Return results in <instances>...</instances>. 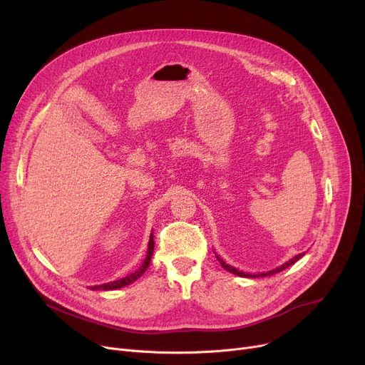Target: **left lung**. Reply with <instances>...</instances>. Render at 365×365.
I'll list each match as a JSON object with an SVG mask.
<instances>
[{
  "label": "left lung",
  "instance_id": "8db88e82",
  "mask_svg": "<svg viewBox=\"0 0 365 365\" xmlns=\"http://www.w3.org/2000/svg\"><path fill=\"white\" fill-rule=\"evenodd\" d=\"M304 254H299V255H296V257H292L291 259H288L287 263H284L282 266H279V267H276V269H273V270H269V272H264V273H257V274H251V273H245V272H240V270H237L236 267H233V266H230V264H227V263H224L222 259L217 255V258H218V262H220V264L222 266V269H225L227 272H230V273H233V274H237V276H242V277H264V276H270V274H274V273H279V272H282V270H285L287 267H289L291 264H294L296 262H299V259L303 257Z\"/></svg>",
  "mask_w": 365,
  "mask_h": 365
}]
</instances>
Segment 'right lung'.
Returning a JSON list of instances; mask_svg holds the SVG:
<instances>
[{
	"instance_id": "1",
	"label": "right lung",
	"mask_w": 365,
	"mask_h": 365,
	"mask_svg": "<svg viewBox=\"0 0 365 365\" xmlns=\"http://www.w3.org/2000/svg\"><path fill=\"white\" fill-rule=\"evenodd\" d=\"M153 251H154V236H153V233H151L150 240H148L147 257H145L144 263L141 264V267H140V269L135 270L133 273H130V274H128V276H125V277H121V279L114 281V282L102 284V285H95V287H92V289H103V291H108V289H117V288H121V287H126V285H129V284L135 282V281L138 279V277L143 276V274H144V272L148 269L150 262H151V257H153Z\"/></svg>"
}]
</instances>
